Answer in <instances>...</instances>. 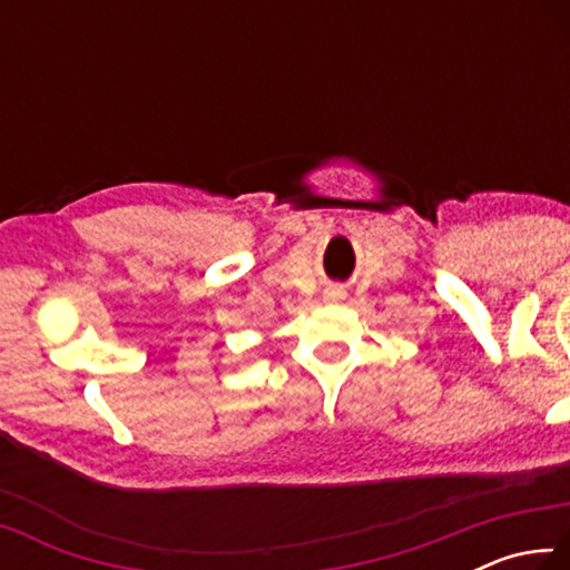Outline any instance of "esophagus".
<instances>
[{
	"mask_svg": "<svg viewBox=\"0 0 570 570\" xmlns=\"http://www.w3.org/2000/svg\"><path fill=\"white\" fill-rule=\"evenodd\" d=\"M340 296H342L340 288H326V298H340Z\"/></svg>",
	"mask_w": 570,
	"mask_h": 570,
	"instance_id": "34e87169",
	"label": "esophagus"
}]
</instances>
